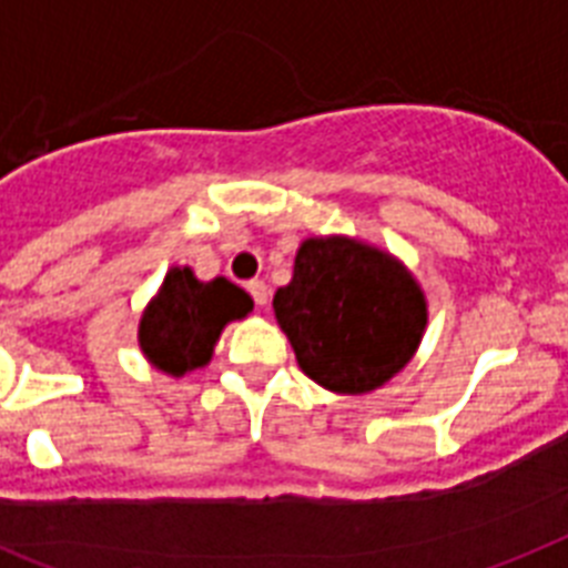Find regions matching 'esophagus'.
<instances>
[{
    "mask_svg": "<svg viewBox=\"0 0 568 568\" xmlns=\"http://www.w3.org/2000/svg\"><path fill=\"white\" fill-rule=\"evenodd\" d=\"M246 290H250L252 302H255L257 307H264V304L270 302V287H266L264 281H250V284H246Z\"/></svg>",
    "mask_w": 568,
    "mask_h": 568,
    "instance_id": "obj_1",
    "label": "esophagus"
}]
</instances>
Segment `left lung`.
I'll list each match as a JSON object with an SVG mask.
<instances>
[{
    "mask_svg": "<svg viewBox=\"0 0 568 568\" xmlns=\"http://www.w3.org/2000/svg\"><path fill=\"white\" fill-rule=\"evenodd\" d=\"M302 372L318 386L359 395L409 363L426 325L412 275L386 252L348 237H311L293 281L273 298Z\"/></svg>",
    "mask_w": 568,
    "mask_h": 568,
    "instance_id": "left-lung-1",
    "label": "left lung"
}]
</instances>
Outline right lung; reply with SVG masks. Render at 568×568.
Instances as JSON below:
<instances>
[{
	"mask_svg": "<svg viewBox=\"0 0 568 568\" xmlns=\"http://www.w3.org/2000/svg\"><path fill=\"white\" fill-rule=\"evenodd\" d=\"M252 311V298L232 281H196L189 266L171 270L142 316L139 342L153 365L168 374H185L211 359L220 331Z\"/></svg>",
	"mask_w": 568,
	"mask_h": 568,
	"instance_id": "obj_1",
	"label": "right lung"
}]
</instances>
